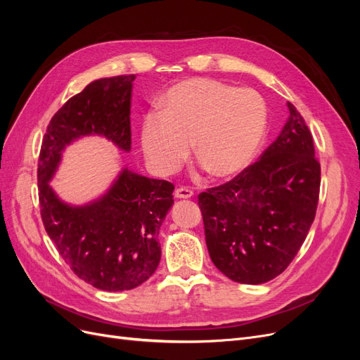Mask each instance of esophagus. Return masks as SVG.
Here are the masks:
<instances>
[{
	"instance_id": "esophagus-1",
	"label": "esophagus",
	"mask_w": 360,
	"mask_h": 360,
	"mask_svg": "<svg viewBox=\"0 0 360 360\" xmlns=\"http://www.w3.org/2000/svg\"><path fill=\"white\" fill-rule=\"evenodd\" d=\"M174 197L177 200H189L193 197V192L189 188H179L176 192H174Z\"/></svg>"
}]
</instances>
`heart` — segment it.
Here are the masks:
<instances>
[{
	"instance_id": "heart-1",
	"label": "heart",
	"mask_w": 360,
	"mask_h": 360,
	"mask_svg": "<svg viewBox=\"0 0 360 360\" xmlns=\"http://www.w3.org/2000/svg\"><path fill=\"white\" fill-rule=\"evenodd\" d=\"M267 110L250 89L209 78L172 85L160 97L159 112L141 124V147L158 174L176 172L188 159L191 143L201 168L219 180L242 174L263 143Z\"/></svg>"
}]
</instances>
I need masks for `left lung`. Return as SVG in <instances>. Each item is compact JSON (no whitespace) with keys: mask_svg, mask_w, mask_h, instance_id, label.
I'll return each instance as SVG.
<instances>
[{"mask_svg":"<svg viewBox=\"0 0 360 360\" xmlns=\"http://www.w3.org/2000/svg\"><path fill=\"white\" fill-rule=\"evenodd\" d=\"M288 120L259 160L222 186L200 193L213 264L240 284H264L284 271L314 222L320 163L300 112Z\"/></svg>","mask_w":360,"mask_h":360,"instance_id":"1","label":"left lung"}]
</instances>
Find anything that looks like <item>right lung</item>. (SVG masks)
<instances>
[{"label":"right lung","instance_id":"obj_1","mask_svg":"<svg viewBox=\"0 0 360 360\" xmlns=\"http://www.w3.org/2000/svg\"><path fill=\"white\" fill-rule=\"evenodd\" d=\"M135 75L93 81L52 117L39 158V200L45 230L63 259L86 284L132 290L159 266V230L174 204V186L124 167L108 191L85 204L58 197L51 180L63 153L84 136H102L129 153Z\"/></svg>","mask_w":360,"mask_h":360}]
</instances>
